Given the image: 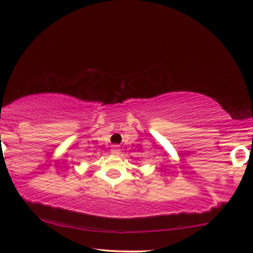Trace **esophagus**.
<instances>
[{
  "mask_svg": "<svg viewBox=\"0 0 253 253\" xmlns=\"http://www.w3.org/2000/svg\"><path fill=\"white\" fill-rule=\"evenodd\" d=\"M111 153L114 154V155L120 154V148H119V146H118V145H114V146H112V148H111Z\"/></svg>",
  "mask_w": 253,
  "mask_h": 253,
  "instance_id": "esophagus-1",
  "label": "esophagus"
}]
</instances>
